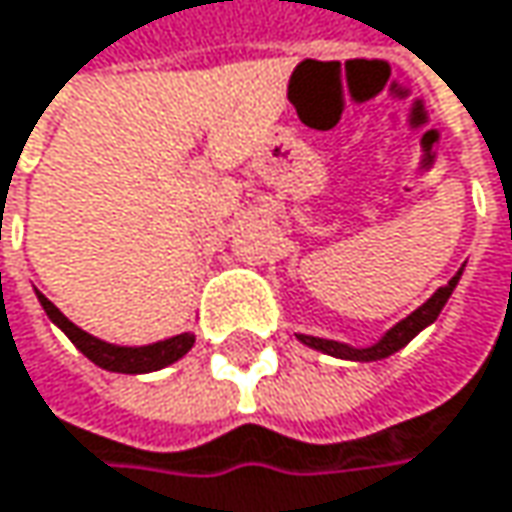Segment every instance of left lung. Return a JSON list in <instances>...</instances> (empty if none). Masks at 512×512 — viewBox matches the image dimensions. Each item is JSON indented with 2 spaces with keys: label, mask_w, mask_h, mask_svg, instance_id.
Wrapping results in <instances>:
<instances>
[{
  "label": "left lung",
  "mask_w": 512,
  "mask_h": 512,
  "mask_svg": "<svg viewBox=\"0 0 512 512\" xmlns=\"http://www.w3.org/2000/svg\"><path fill=\"white\" fill-rule=\"evenodd\" d=\"M463 272V269H460ZM460 272L445 284V287H440L428 302L422 304L419 310H413L407 319H401L395 328H390L375 346H369V349H351V346H346V343H334V340H319V337H304V334H299V340H302L304 346H310V349L316 351H325V354H331V357H343V360H381V357H390L393 351H398L401 346H407L425 325H431L437 316H440V310L445 307V302H448V296H451V290L457 287V281H460Z\"/></svg>",
  "instance_id": "1"
}]
</instances>
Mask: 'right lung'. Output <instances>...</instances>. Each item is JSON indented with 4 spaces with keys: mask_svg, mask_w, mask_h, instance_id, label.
I'll use <instances>...</instances> for the list:
<instances>
[{
    "mask_svg": "<svg viewBox=\"0 0 512 512\" xmlns=\"http://www.w3.org/2000/svg\"><path fill=\"white\" fill-rule=\"evenodd\" d=\"M37 299L43 304L46 316L70 337L78 349L84 351V357H90L96 366L108 369V372H125V375H140V372H155L163 369L169 363H175L178 357H184L187 351L193 349L196 337L193 334H178L172 340H163L155 346H140V349H128V346H111V343H102L96 337H90L87 331H81L78 325H72L70 319L49 302L43 293H37Z\"/></svg>",
    "mask_w": 512,
    "mask_h": 512,
    "instance_id": "obj_1",
    "label": "right lung"
}]
</instances>
